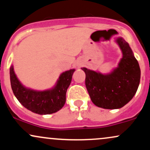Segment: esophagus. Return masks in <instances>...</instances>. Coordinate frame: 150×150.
<instances>
[{"instance_id":"esophagus-1","label":"esophagus","mask_w":150,"mask_h":150,"mask_svg":"<svg viewBox=\"0 0 150 150\" xmlns=\"http://www.w3.org/2000/svg\"><path fill=\"white\" fill-rule=\"evenodd\" d=\"M76 65H77V66L78 67V68H80V67L81 66V63H78V62H77Z\"/></svg>"}]
</instances>
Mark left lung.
<instances>
[{"mask_svg": "<svg viewBox=\"0 0 150 150\" xmlns=\"http://www.w3.org/2000/svg\"><path fill=\"white\" fill-rule=\"evenodd\" d=\"M115 42L122 52L118 66L110 73L81 68L85 73V85L94 104L106 109L122 108L132 99L140 81V68L128 43L123 37Z\"/></svg>", "mask_w": 150, "mask_h": 150, "instance_id": "left-lung-1", "label": "left lung"}]
</instances>
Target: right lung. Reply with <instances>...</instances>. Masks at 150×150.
<instances>
[{
    "instance_id": "right-lung-1",
    "label": "right lung",
    "mask_w": 150,
    "mask_h": 150,
    "mask_svg": "<svg viewBox=\"0 0 150 150\" xmlns=\"http://www.w3.org/2000/svg\"><path fill=\"white\" fill-rule=\"evenodd\" d=\"M75 69H70L60 75L51 89L34 90L21 83L15 73L13 65L10 68L11 87L15 97L24 107L40 115L51 114L61 110L65 103L66 92L70 85Z\"/></svg>"
}]
</instances>
